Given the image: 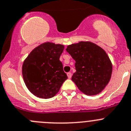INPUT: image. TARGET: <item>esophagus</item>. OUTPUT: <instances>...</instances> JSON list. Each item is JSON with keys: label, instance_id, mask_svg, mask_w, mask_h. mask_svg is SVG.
<instances>
[{"label": "esophagus", "instance_id": "34e87169", "mask_svg": "<svg viewBox=\"0 0 131 131\" xmlns=\"http://www.w3.org/2000/svg\"><path fill=\"white\" fill-rule=\"evenodd\" d=\"M67 76H68V78L70 79L72 77V73L70 72H68V73H67Z\"/></svg>", "mask_w": 131, "mask_h": 131}]
</instances>
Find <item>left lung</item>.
Here are the masks:
<instances>
[{"label":"left lung","mask_w":131,"mask_h":131,"mask_svg":"<svg viewBox=\"0 0 131 131\" xmlns=\"http://www.w3.org/2000/svg\"><path fill=\"white\" fill-rule=\"evenodd\" d=\"M66 50L75 61L72 80L79 90L87 95L100 93L110 82L113 70L105 50L90 41L68 45Z\"/></svg>","instance_id":"left-lung-1"}]
</instances>
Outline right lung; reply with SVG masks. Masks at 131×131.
Masks as SVG:
<instances>
[{
	"instance_id": "right-lung-1",
	"label": "right lung",
	"mask_w": 131,
	"mask_h": 131,
	"mask_svg": "<svg viewBox=\"0 0 131 131\" xmlns=\"http://www.w3.org/2000/svg\"><path fill=\"white\" fill-rule=\"evenodd\" d=\"M64 45L47 42L30 52L22 65V75L28 90L37 97L55 96L68 79L59 60Z\"/></svg>"
}]
</instances>
